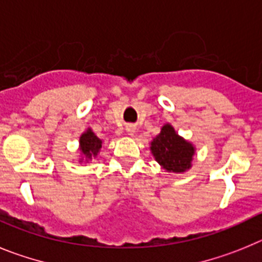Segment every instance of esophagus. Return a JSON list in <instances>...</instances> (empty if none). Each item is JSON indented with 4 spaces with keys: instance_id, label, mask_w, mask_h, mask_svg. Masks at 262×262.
Wrapping results in <instances>:
<instances>
[{
    "instance_id": "esophagus-1",
    "label": "esophagus",
    "mask_w": 262,
    "mask_h": 262,
    "mask_svg": "<svg viewBox=\"0 0 262 262\" xmlns=\"http://www.w3.org/2000/svg\"><path fill=\"white\" fill-rule=\"evenodd\" d=\"M134 132H136V126H134V125H128V126H126V133H128L129 136H133Z\"/></svg>"
}]
</instances>
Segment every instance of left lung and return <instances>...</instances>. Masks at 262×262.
Wrapping results in <instances>:
<instances>
[{
    "label": "left lung",
    "instance_id": "8db88e82",
    "mask_svg": "<svg viewBox=\"0 0 262 262\" xmlns=\"http://www.w3.org/2000/svg\"><path fill=\"white\" fill-rule=\"evenodd\" d=\"M150 150L157 162L166 171L181 174L192 166L195 146L181 137L170 124H165L161 133L150 142Z\"/></svg>",
    "mask_w": 262,
    "mask_h": 262
}]
</instances>
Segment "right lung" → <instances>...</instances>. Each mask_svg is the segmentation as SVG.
<instances>
[{
  "mask_svg": "<svg viewBox=\"0 0 262 262\" xmlns=\"http://www.w3.org/2000/svg\"><path fill=\"white\" fill-rule=\"evenodd\" d=\"M79 144H80L81 156L85 158V161H90V159L92 158H96L100 149H101L103 141L100 140L96 134L93 133L92 129L88 128L87 130L84 132V133L80 136ZM81 161H83V159H80V162Z\"/></svg>",
  "mask_w": 262,
  "mask_h": 262,
  "instance_id": "add662e5",
  "label": "right lung"
}]
</instances>
